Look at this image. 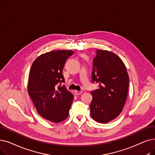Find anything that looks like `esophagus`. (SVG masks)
<instances>
[{
  "instance_id": "esophagus-1",
  "label": "esophagus",
  "mask_w": 155,
  "mask_h": 155,
  "mask_svg": "<svg viewBox=\"0 0 155 155\" xmlns=\"http://www.w3.org/2000/svg\"><path fill=\"white\" fill-rule=\"evenodd\" d=\"M82 91H75V94H76V95H77V96H78V95H80V94H82Z\"/></svg>"
}]
</instances>
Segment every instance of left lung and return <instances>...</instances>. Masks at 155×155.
<instances>
[{
    "mask_svg": "<svg viewBox=\"0 0 155 155\" xmlns=\"http://www.w3.org/2000/svg\"><path fill=\"white\" fill-rule=\"evenodd\" d=\"M93 82L99 89L91 92V115L96 122L106 124L119 116L128 94L129 77L122 60L112 52L96 50L93 60Z\"/></svg>",
    "mask_w": 155,
    "mask_h": 155,
    "instance_id": "left-lung-1",
    "label": "left lung"
}]
</instances>
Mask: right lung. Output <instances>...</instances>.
I'll return each instance as SVG.
<instances>
[{
    "instance_id": "1",
    "label": "right lung",
    "mask_w": 155,
    "mask_h": 155,
    "mask_svg": "<svg viewBox=\"0 0 155 155\" xmlns=\"http://www.w3.org/2000/svg\"><path fill=\"white\" fill-rule=\"evenodd\" d=\"M74 52L58 50L40 55L33 62L28 78V93L42 118L54 123L68 118L73 95L63 85L62 71L66 59Z\"/></svg>"
}]
</instances>
